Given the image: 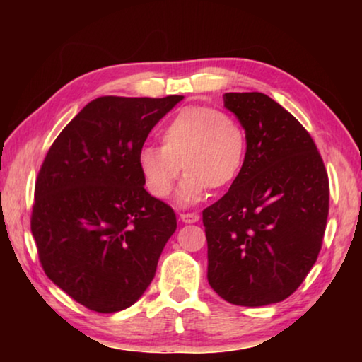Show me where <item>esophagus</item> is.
<instances>
[{
  "instance_id": "1",
  "label": "esophagus",
  "mask_w": 362,
  "mask_h": 362,
  "mask_svg": "<svg viewBox=\"0 0 362 362\" xmlns=\"http://www.w3.org/2000/svg\"><path fill=\"white\" fill-rule=\"evenodd\" d=\"M180 217L182 222H186V224H194V222L199 221V214H196V212H182Z\"/></svg>"
}]
</instances>
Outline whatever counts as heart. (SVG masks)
<instances>
[{
    "label": "heart",
    "mask_w": 362,
    "mask_h": 362,
    "mask_svg": "<svg viewBox=\"0 0 362 362\" xmlns=\"http://www.w3.org/2000/svg\"><path fill=\"white\" fill-rule=\"evenodd\" d=\"M161 146L143 145L136 165L146 189L156 197L171 194L186 171L177 201L192 204L207 191L235 181L244 166L247 138L234 117L204 105L181 108L160 130Z\"/></svg>",
    "instance_id": "b5f03b06"
}]
</instances>
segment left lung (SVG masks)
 I'll use <instances>...</instances> for the list:
<instances>
[{"label":"left lung","instance_id":"8db88e82","mask_svg":"<svg viewBox=\"0 0 362 362\" xmlns=\"http://www.w3.org/2000/svg\"><path fill=\"white\" fill-rule=\"evenodd\" d=\"M224 107L245 130L247 150L229 191L202 211L207 281L232 305L279 303L318 259L328 175L310 133L269 95L230 92Z\"/></svg>","mask_w":362,"mask_h":362}]
</instances>
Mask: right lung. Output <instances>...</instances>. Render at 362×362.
<instances>
[{"label":"right lung","mask_w":362,"mask_h":362,"mask_svg":"<svg viewBox=\"0 0 362 362\" xmlns=\"http://www.w3.org/2000/svg\"><path fill=\"white\" fill-rule=\"evenodd\" d=\"M98 97L61 132L39 171L31 230L46 275L98 313L145 293L176 214L136 165L153 127L182 100Z\"/></svg>","instance_id":"obj_1"}]
</instances>
